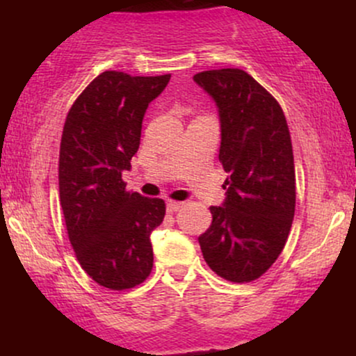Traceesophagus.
<instances>
[{"label": "esophagus", "instance_id": "esophagus-1", "mask_svg": "<svg viewBox=\"0 0 356 356\" xmlns=\"http://www.w3.org/2000/svg\"><path fill=\"white\" fill-rule=\"evenodd\" d=\"M184 206V202H177V201H167V212H170V214H172V212H177L179 209H181V207Z\"/></svg>", "mask_w": 356, "mask_h": 356}]
</instances>
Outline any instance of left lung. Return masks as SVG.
Segmentation results:
<instances>
[{
  "instance_id": "1",
  "label": "left lung",
  "mask_w": 356,
  "mask_h": 356,
  "mask_svg": "<svg viewBox=\"0 0 356 356\" xmlns=\"http://www.w3.org/2000/svg\"><path fill=\"white\" fill-rule=\"evenodd\" d=\"M194 81L219 113V161L227 172L226 199L212 206V222L199 244L216 275L249 283L283 251L296 186L291 137L280 104L239 68L207 70Z\"/></svg>"
}]
</instances>
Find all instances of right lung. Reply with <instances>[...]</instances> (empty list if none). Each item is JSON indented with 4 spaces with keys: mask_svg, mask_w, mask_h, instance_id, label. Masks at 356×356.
Instances as JSON below:
<instances>
[{
    "mask_svg": "<svg viewBox=\"0 0 356 356\" xmlns=\"http://www.w3.org/2000/svg\"><path fill=\"white\" fill-rule=\"evenodd\" d=\"M170 75L104 72L72 105L60 145V202L81 268L108 289L134 288L152 271L150 232L162 199L127 192L122 174L140 145L145 110Z\"/></svg>",
    "mask_w": 356,
    "mask_h": 356,
    "instance_id": "obj_1",
    "label": "right lung"
}]
</instances>
